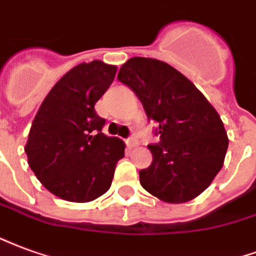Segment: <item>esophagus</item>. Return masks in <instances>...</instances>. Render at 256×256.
<instances>
[{"instance_id":"34e87169","label":"esophagus","mask_w":256,"mask_h":256,"mask_svg":"<svg viewBox=\"0 0 256 256\" xmlns=\"http://www.w3.org/2000/svg\"><path fill=\"white\" fill-rule=\"evenodd\" d=\"M138 144H139V142L136 140V138H130V139H126V146L130 147V148H135Z\"/></svg>"}]
</instances>
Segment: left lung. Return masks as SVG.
I'll list each match as a JSON object with an SVG mask.
<instances>
[{"label": "left lung", "instance_id": "8db88e82", "mask_svg": "<svg viewBox=\"0 0 256 256\" xmlns=\"http://www.w3.org/2000/svg\"><path fill=\"white\" fill-rule=\"evenodd\" d=\"M117 79L140 100L160 142L148 144L152 162L139 172L142 187L168 203L200 195L221 170L226 130L221 117L195 84L164 61L134 57Z\"/></svg>", "mask_w": 256, "mask_h": 256}]
</instances>
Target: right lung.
I'll use <instances>...</instances> for the list:
<instances>
[{
	"label": "right lung",
	"instance_id": "add662e5",
	"mask_svg": "<svg viewBox=\"0 0 256 256\" xmlns=\"http://www.w3.org/2000/svg\"><path fill=\"white\" fill-rule=\"evenodd\" d=\"M117 66L100 60L79 64L50 90L26 144L28 165L46 190L69 202H91L112 186L124 156L121 139L102 134L94 105L114 80Z\"/></svg>",
	"mask_w": 256,
	"mask_h": 256
}]
</instances>
